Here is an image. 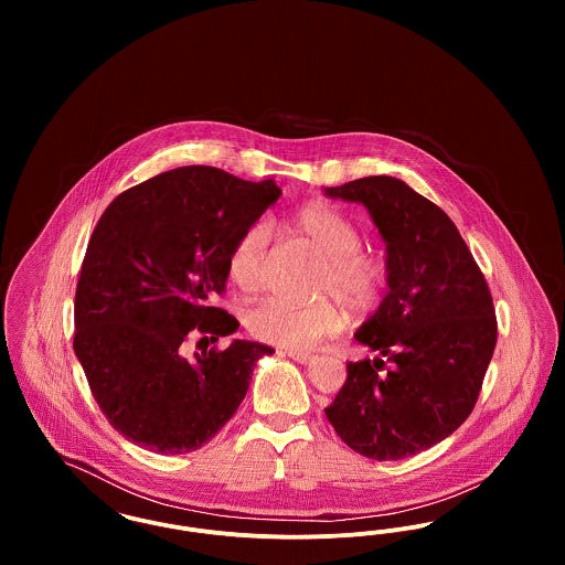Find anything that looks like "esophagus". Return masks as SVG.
Wrapping results in <instances>:
<instances>
[{
  "instance_id": "34e87169",
  "label": "esophagus",
  "mask_w": 565,
  "mask_h": 565,
  "mask_svg": "<svg viewBox=\"0 0 565 565\" xmlns=\"http://www.w3.org/2000/svg\"><path fill=\"white\" fill-rule=\"evenodd\" d=\"M295 362H298V364H313L316 360H318V355H313V353H307V351H296L290 350L286 351Z\"/></svg>"
}]
</instances>
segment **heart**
I'll return each instance as SVG.
<instances>
[{
	"label": "heart",
	"mask_w": 565,
	"mask_h": 565,
	"mask_svg": "<svg viewBox=\"0 0 565 565\" xmlns=\"http://www.w3.org/2000/svg\"><path fill=\"white\" fill-rule=\"evenodd\" d=\"M284 226L290 237L307 243L323 258L316 295L337 298L355 316L376 309L387 288V265L381 256L364 249V235L351 217L316 203L296 210ZM269 249L270 228L263 222L247 226L233 243L226 270L245 295H256L265 288ZM245 326L263 343L286 350H311L341 332L343 316L330 300L298 307L273 298L252 307Z\"/></svg>",
	"instance_id": "obj_1"
}]
</instances>
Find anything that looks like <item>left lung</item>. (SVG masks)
<instances>
[{
  "mask_svg": "<svg viewBox=\"0 0 565 565\" xmlns=\"http://www.w3.org/2000/svg\"><path fill=\"white\" fill-rule=\"evenodd\" d=\"M362 203L387 243L390 292L355 341L375 360L348 362L326 408L341 440L376 461L404 459L468 419L498 341L493 298L456 224L390 175L326 189Z\"/></svg>",
  "mask_w": 565,
  "mask_h": 565,
  "instance_id": "obj_1",
  "label": "left lung"
}]
</instances>
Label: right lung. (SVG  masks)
I'll list each match as a JSON object with an SVG mask.
<instances>
[{
    "label": "right lung",
    "mask_w": 565,
    "mask_h": 565,
    "mask_svg": "<svg viewBox=\"0 0 565 565\" xmlns=\"http://www.w3.org/2000/svg\"><path fill=\"white\" fill-rule=\"evenodd\" d=\"M281 190L192 164L120 192L82 260L74 351L109 426L135 445L180 456L203 447L239 408L267 345L184 355L190 339L215 343L239 322L215 307L226 258Z\"/></svg>",
    "instance_id": "add662e5"
}]
</instances>
